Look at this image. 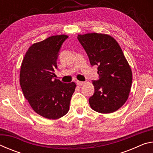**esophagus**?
<instances>
[{"mask_svg":"<svg viewBox=\"0 0 153 153\" xmlns=\"http://www.w3.org/2000/svg\"><path fill=\"white\" fill-rule=\"evenodd\" d=\"M76 83L78 85V86H82V85H83L84 84V82H81V81H76Z\"/></svg>","mask_w":153,"mask_h":153,"instance_id":"esophagus-1","label":"esophagus"}]
</instances>
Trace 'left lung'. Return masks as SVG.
Masks as SVG:
<instances>
[{"label":"left lung","instance_id":"1","mask_svg":"<svg viewBox=\"0 0 153 153\" xmlns=\"http://www.w3.org/2000/svg\"><path fill=\"white\" fill-rule=\"evenodd\" d=\"M92 66L97 65L99 79L93 80L94 93L89 98L93 110L111 113L118 110L128 100L132 73L117 41L107 34L98 33L78 35Z\"/></svg>","mask_w":153,"mask_h":153}]
</instances>
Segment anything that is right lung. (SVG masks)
<instances>
[{
	"instance_id": "add662e5",
	"label": "right lung",
	"mask_w": 153,
	"mask_h": 153,
	"mask_svg": "<svg viewBox=\"0 0 153 153\" xmlns=\"http://www.w3.org/2000/svg\"><path fill=\"white\" fill-rule=\"evenodd\" d=\"M68 36H51L30 46L23 59L20 86L25 98L36 113L48 120L66 115L76 88L74 82L54 79L59 52Z\"/></svg>"
}]
</instances>
